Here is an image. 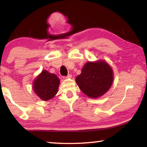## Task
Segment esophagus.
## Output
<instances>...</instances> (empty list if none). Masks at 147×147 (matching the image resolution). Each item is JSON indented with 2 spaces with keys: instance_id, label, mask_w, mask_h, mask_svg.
<instances>
[{
  "instance_id": "esophagus-1",
  "label": "esophagus",
  "mask_w": 147,
  "mask_h": 147,
  "mask_svg": "<svg viewBox=\"0 0 147 147\" xmlns=\"http://www.w3.org/2000/svg\"><path fill=\"white\" fill-rule=\"evenodd\" d=\"M72 78V75H71V74H68V75L67 76H64V77H63L64 79H65V78Z\"/></svg>"
}]
</instances>
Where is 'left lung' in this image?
Instances as JSON below:
<instances>
[{
  "instance_id": "8db88e82",
  "label": "left lung",
  "mask_w": 147,
  "mask_h": 147,
  "mask_svg": "<svg viewBox=\"0 0 147 147\" xmlns=\"http://www.w3.org/2000/svg\"><path fill=\"white\" fill-rule=\"evenodd\" d=\"M113 70L106 61L98 60L86 63L76 82L83 93L89 97L102 96L111 88L113 80Z\"/></svg>"
}]
</instances>
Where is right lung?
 <instances>
[{"label":"right lung","mask_w":147,"mask_h":147,"mask_svg":"<svg viewBox=\"0 0 147 147\" xmlns=\"http://www.w3.org/2000/svg\"><path fill=\"white\" fill-rule=\"evenodd\" d=\"M59 79L56 74L50 73L46 70L42 71L33 83V89L43 100L53 98L58 92Z\"/></svg>","instance_id":"right-lung-1"}]
</instances>
